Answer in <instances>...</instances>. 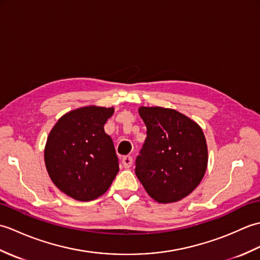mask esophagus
<instances>
[{
  "label": "esophagus",
  "instance_id": "esophagus-1",
  "mask_svg": "<svg viewBox=\"0 0 260 260\" xmlns=\"http://www.w3.org/2000/svg\"><path fill=\"white\" fill-rule=\"evenodd\" d=\"M121 163H123V167L125 169H129L133 164V158H132V156H124L121 159Z\"/></svg>",
  "mask_w": 260,
  "mask_h": 260
}]
</instances>
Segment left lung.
Returning <instances> with one entry per match:
<instances>
[{
  "instance_id": "1",
  "label": "left lung",
  "mask_w": 260,
  "mask_h": 260,
  "mask_svg": "<svg viewBox=\"0 0 260 260\" xmlns=\"http://www.w3.org/2000/svg\"><path fill=\"white\" fill-rule=\"evenodd\" d=\"M147 137L136 158L135 173L158 203L178 202L200 184L208 167V146L198 123L178 110L139 108Z\"/></svg>"
}]
</instances>
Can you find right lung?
<instances>
[{"instance_id":"add662e5","label":"right lung","mask_w":260,"mask_h":260,"mask_svg":"<svg viewBox=\"0 0 260 260\" xmlns=\"http://www.w3.org/2000/svg\"><path fill=\"white\" fill-rule=\"evenodd\" d=\"M114 107H80L66 113L48 135L45 163L53 184L78 201L106 192L119 171L112 137L104 125Z\"/></svg>"}]
</instances>
